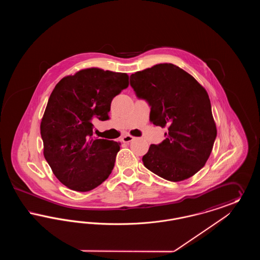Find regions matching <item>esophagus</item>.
Masks as SVG:
<instances>
[{
	"label": "esophagus",
	"mask_w": 260,
	"mask_h": 260,
	"mask_svg": "<svg viewBox=\"0 0 260 260\" xmlns=\"http://www.w3.org/2000/svg\"><path fill=\"white\" fill-rule=\"evenodd\" d=\"M134 139H135V137H134V136H129V135H125V136L122 137V141H123L124 143H128V142L133 141Z\"/></svg>",
	"instance_id": "34e87169"
}]
</instances>
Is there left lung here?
<instances>
[{
	"instance_id": "1",
	"label": "left lung",
	"mask_w": 260,
	"mask_h": 260,
	"mask_svg": "<svg viewBox=\"0 0 260 260\" xmlns=\"http://www.w3.org/2000/svg\"><path fill=\"white\" fill-rule=\"evenodd\" d=\"M138 99L151 106L150 121L167 127L166 139L151 144L142 161L149 171L177 182L205 166L216 137L207 90L194 77L172 63L154 65L131 75Z\"/></svg>"
}]
</instances>
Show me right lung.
I'll return each instance as SVG.
<instances>
[{"instance_id":"right-lung-1","label":"right lung","mask_w":260,"mask_h":260,"mask_svg":"<svg viewBox=\"0 0 260 260\" xmlns=\"http://www.w3.org/2000/svg\"><path fill=\"white\" fill-rule=\"evenodd\" d=\"M127 87L125 73L87 68L53 88L40 126L44 156L69 189L90 191L112 173L120 143L93 138L92 122L108 120L112 99Z\"/></svg>"}]
</instances>
